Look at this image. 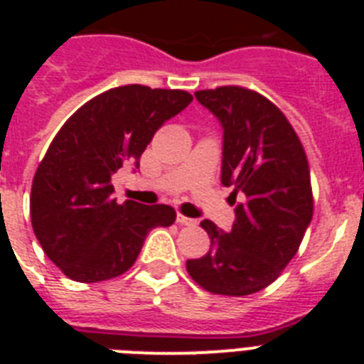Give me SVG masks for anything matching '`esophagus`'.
<instances>
[{
	"mask_svg": "<svg viewBox=\"0 0 364 364\" xmlns=\"http://www.w3.org/2000/svg\"><path fill=\"white\" fill-rule=\"evenodd\" d=\"M176 222H178L180 226H197V220H195V218H189V217H186V215H176Z\"/></svg>",
	"mask_w": 364,
	"mask_h": 364,
	"instance_id": "esophagus-1",
	"label": "esophagus"
}]
</instances>
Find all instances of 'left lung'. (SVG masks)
<instances>
[{
	"instance_id": "obj_1",
	"label": "left lung",
	"mask_w": 364,
	"mask_h": 364,
	"mask_svg": "<svg viewBox=\"0 0 364 364\" xmlns=\"http://www.w3.org/2000/svg\"><path fill=\"white\" fill-rule=\"evenodd\" d=\"M220 122V182L242 193L231 231L211 220L200 226L211 250L186 262L204 290L218 295H250L272 284L297 253L314 215L310 167L294 127L281 109L262 95L226 85L195 92Z\"/></svg>"
}]
</instances>
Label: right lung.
<instances>
[{
    "mask_svg": "<svg viewBox=\"0 0 364 364\" xmlns=\"http://www.w3.org/2000/svg\"><path fill=\"white\" fill-rule=\"evenodd\" d=\"M178 89L114 87L58 131L32 180L31 220L45 255L67 277L100 282L134 264L153 228L171 226V205L118 204L111 176L140 156L164 122L191 104Z\"/></svg>",
    "mask_w": 364,
    "mask_h": 364,
    "instance_id": "right-lung-1",
    "label": "right lung"
}]
</instances>
